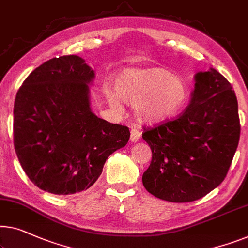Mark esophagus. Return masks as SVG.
I'll return each mask as SVG.
<instances>
[{"label": "esophagus", "mask_w": 248, "mask_h": 248, "mask_svg": "<svg viewBox=\"0 0 248 248\" xmlns=\"http://www.w3.org/2000/svg\"><path fill=\"white\" fill-rule=\"evenodd\" d=\"M141 132H140L136 127H132L131 130V142H138L140 139H141Z\"/></svg>", "instance_id": "esophagus-1"}]
</instances>
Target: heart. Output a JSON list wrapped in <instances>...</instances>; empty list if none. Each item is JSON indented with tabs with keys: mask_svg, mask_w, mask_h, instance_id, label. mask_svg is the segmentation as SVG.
Here are the masks:
<instances>
[{
	"mask_svg": "<svg viewBox=\"0 0 248 248\" xmlns=\"http://www.w3.org/2000/svg\"><path fill=\"white\" fill-rule=\"evenodd\" d=\"M114 88L120 99L134 105L135 117L150 125L174 117L188 99L185 80L164 68L122 71L114 80ZM106 97L114 108L121 109L113 93H107Z\"/></svg>",
	"mask_w": 248,
	"mask_h": 248,
	"instance_id": "b5f03b06",
	"label": "heart"
}]
</instances>
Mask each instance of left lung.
Here are the masks:
<instances>
[{
  "instance_id": "obj_1",
  "label": "left lung",
  "mask_w": 248,
  "mask_h": 248,
  "mask_svg": "<svg viewBox=\"0 0 248 248\" xmlns=\"http://www.w3.org/2000/svg\"><path fill=\"white\" fill-rule=\"evenodd\" d=\"M239 134L238 103L232 85L214 68L199 71L185 112L142 134L152 151L143 186L151 195L171 202L202 198L224 181Z\"/></svg>"
}]
</instances>
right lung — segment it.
<instances>
[{
    "mask_svg": "<svg viewBox=\"0 0 248 248\" xmlns=\"http://www.w3.org/2000/svg\"><path fill=\"white\" fill-rule=\"evenodd\" d=\"M95 73L78 56L52 58L27 77L13 109L14 149L28 178L53 195L87 190L107 157L124 148L128 127L92 112Z\"/></svg>",
    "mask_w": 248,
    "mask_h": 248,
    "instance_id": "right-lung-1",
    "label": "right lung"
}]
</instances>
